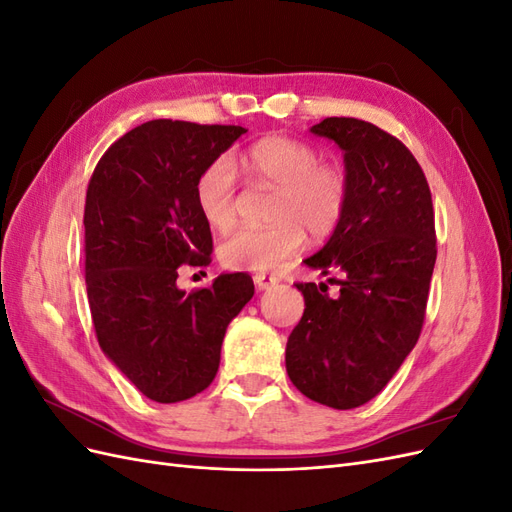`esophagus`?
<instances>
[{
  "label": "esophagus",
  "instance_id": "esophagus-1",
  "mask_svg": "<svg viewBox=\"0 0 512 512\" xmlns=\"http://www.w3.org/2000/svg\"><path fill=\"white\" fill-rule=\"evenodd\" d=\"M254 284H256L258 290H269V288L280 284V280H277V277H273V275H256Z\"/></svg>",
  "mask_w": 512,
  "mask_h": 512
}]
</instances>
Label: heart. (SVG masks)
Here are the masks:
<instances>
[{"label": "heart", "instance_id": "obj_1", "mask_svg": "<svg viewBox=\"0 0 512 512\" xmlns=\"http://www.w3.org/2000/svg\"><path fill=\"white\" fill-rule=\"evenodd\" d=\"M241 162L256 181L277 190L271 218L265 228L245 226L220 245V262L230 271H269L301 250L305 232L322 241L342 224L350 181L346 170L320 162V153L299 138L271 134L243 151ZM196 207L215 230L237 222L235 166L220 156L211 160L194 185Z\"/></svg>", "mask_w": 512, "mask_h": 512}]
</instances>
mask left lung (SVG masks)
Masks as SVG:
<instances>
[{
  "mask_svg": "<svg viewBox=\"0 0 512 512\" xmlns=\"http://www.w3.org/2000/svg\"><path fill=\"white\" fill-rule=\"evenodd\" d=\"M309 132L344 151L350 181L342 224L309 269L339 286L297 284L305 312L286 344V371L318 404L350 410L374 399L421 335L436 265V226L427 179L408 147L354 117H327Z\"/></svg>",
  "mask_w": 512,
  "mask_h": 512,
  "instance_id": "1",
  "label": "left lung"
}]
</instances>
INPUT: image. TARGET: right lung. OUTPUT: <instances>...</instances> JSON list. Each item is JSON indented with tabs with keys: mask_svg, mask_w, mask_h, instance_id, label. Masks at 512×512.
I'll return each mask as SVG.
<instances>
[{
	"mask_svg": "<svg viewBox=\"0 0 512 512\" xmlns=\"http://www.w3.org/2000/svg\"><path fill=\"white\" fill-rule=\"evenodd\" d=\"M247 130L153 119L108 147L85 198V280L98 342L145 397L177 404L205 391L230 320L254 297L243 273L185 294L181 265L213 250L196 179Z\"/></svg>",
	"mask_w": 512,
	"mask_h": 512,
	"instance_id": "obj_1",
	"label": "right lung"
}]
</instances>
